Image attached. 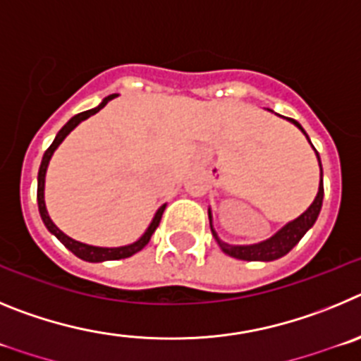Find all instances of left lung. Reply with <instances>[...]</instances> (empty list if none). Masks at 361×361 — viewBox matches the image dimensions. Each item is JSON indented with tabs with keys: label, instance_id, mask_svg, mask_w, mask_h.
I'll list each match as a JSON object with an SVG mask.
<instances>
[{
	"label": "left lung",
	"instance_id": "1",
	"mask_svg": "<svg viewBox=\"0 0 361 361\" xmlns=\"http://www.w3.org/2000/svg\"><path fill=\"white\" fill-rule=\"evenodd\" d=\"M268 111H271V109H268ZM288 120H290L291 124L297 126V128L304 133V136H306L307 142L311 144L310 136H307V133L304 131V128L298 124L297 120H293V118H288ZM311 147H313V144H311ZM313 151H314V154H317L318 167H320V183H318V192H317V196H314L313 203L307 207L306 212H302L297 219L290 221V223H286V225L282 226L279 232H275L274 235L269 237V239H266V241L255 243V245H228V243L221 241L219 237H217L216 230H214L212 212H210V209H209V221H210V230H212V235H214V239L217 241V245H219V248L223 250L226 255H230V257H233V259H239V261H262V262L275 261V259L284 257L286 253L290 252V250L293 248L298 241H300L302 237H304V233H306L307 230L314 225V221H317L318 214H320V209H322L324 173H322V161H320V157H318L317 149L313 147Z\"/></svg>",
	"mask_w": 361,
	"mask_h": 361
}]
</instances>
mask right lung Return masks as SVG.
Returning a JSON list of instances; mask_svg holds the SVG:
<instances>
[{"label":"right lung","instance_id":"add662e5","mask_svg":"<svg viewBox=\"0 0 361 361\" xmlns=\"http://www.w3.org/2000/svg\"><path fill=\"white\" fill-rule=\"evenodd\" d=\"M115 97H118L116 93H113V95L106 97V99L102 100V102L97 106V108L93 109H87V111H82L79 113V115L71 116L70 120H68L66 124L63 126V129H61L59 133H57V136H55V140L51 142L50 147L47 149V152H44L43 157V161H41V167H39V174H37V204H39V214H41V219H43L44 226L48 228V232L54 233L57 239H59L61 243H63L64 246H66L68 250H70L73 255H77L79 259H82V261H87V262H104V261H118V259H128L131 257V255H135L136 252H140L142 248H145V245H147L149 241H151V235L154 233V230L158 228V225H160V219H161V214H164L165 207L167 204H161L160 209L157 210V214H154V217H152V221L149 223L147 230H145L144 233H142L140 239H136L135 243H131V245H126V246H115V248H106V246H93V245H86V243H80V241H75V239H71L70 235H66V233L63 232V230H59L57 226H55V223L51 221V217L48 216V210H47V203H44V178H47V169H48V164H50L51 157H54L55 149L59 147L61 144H63V140L66 138L68 135H70L73 129L77 128V126L80 124V122H84L86 118H90L92 115H95V113H99L100 109L106 106V104L109 102V100H113Z\"/></svg>","mask_w":361,"mask_h":361}]
</instances>
